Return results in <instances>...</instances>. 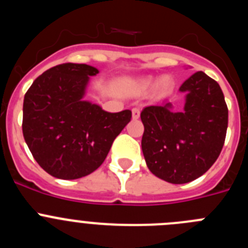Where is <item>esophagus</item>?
Returning <instances> with one entry per match:
<instances>
[{"mask_svg": "<svg viewBox=\"0 0 248 248\" xmlns=\"http://www.w3.org/2000/svg\"><path fill=\"white\" fill-rule=\"evenodd\" d=\"M131 114H133V119H139L140 117V109L139 108H133L131 109Z\"/></svg>", "mask_w": 248, "mask_h": 248, "instance_id": "obj_1", "label": "esophagus"}]
</instances>
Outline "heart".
Instances as JSON below:
<instances>
[{
  "mask_svg": "<svg viewBox=\"0 0 248 248\" xmlns=\"http://www.w3.org/2000/svg\"><path fill=\"white\" fill-rule=\"evenodd\" d=\"M129 88L134 94H145L151 88H154V93L156 94L157 97H164V95L171 92L172 80L169 76L161 77L157 80H155L154 78H150V77H146V78L130 82L129 83Z\"/></svg>",
  "mask_w": 248,
  "mask_h": 248,
  "instance_id": "obj_1",
  "label": "heart"
}]
</instances>
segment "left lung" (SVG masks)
<instances>
[{
  "label": "left lung",
  "instance_id": "obj_1",
  "mask_svg": "<svg viewBox=\"0 0 248 248\" xmlns=\"http://www.w3.org/2000/svg\"><path fill=\"white\" fill-rule=\"evenodd\" d=\"M185 105H150L140 118L144 124L141 149L155 176L186 184L205 174L217 160L226 138L229 109L220 85L203 72L181 84Z\"/></svg>",
  "mask_w": 248,
  "mask_h": 248
}]
</instances>
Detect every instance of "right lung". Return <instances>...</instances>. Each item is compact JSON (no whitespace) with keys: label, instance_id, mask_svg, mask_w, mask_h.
<instances>
[{"label":"right lung","instance_id":"1","mask_svg":"<svg viewBox=\"0 0 248 248\" xmlns=\"http://www.w3.org/2000/svg\"><path fill=\"white\" fill-rule=\"evenodd\" d=\"M98 73L92 65L63 63L41 74L25 94L23 137L52 176L74 180L97 170L130 122V110L108 113L83 99L89 77Z\"/></svg>","mask_w":248,"mask_h":248}]
</instances>
